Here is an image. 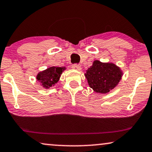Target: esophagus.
<instances>
[{"label": "esophagus", "instance_id": "34e87169", "mask_svg": "<svg viewBox=\"0 0 152 152\" xmlns=\"http://www.w3.org/2000/svg\"><path fill=\"white\" fill-rule=\"evenodd\" d=\"M72 69H76V70H80V69H81V67H80V66H79L77 64H72Z\"/></svg>", "mask_w": 152, "mask_h": 152}]
</instances>
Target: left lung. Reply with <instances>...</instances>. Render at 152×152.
<instances>
[{
    "label": "left lung",
    "mask_w": 152,
    "mask_h": 152,
    "mask_svg": "<svg viewBox=\"0 0 152 152\" xmlns=\"http://www.w3.org/2000/svg\"><path fill=\"white\" fill-rule=\"evenodd\" d=\"M122 74L120 68L116 64L94 60L85 76L88 85L94 92L106 94L117 86Z\"/></svg>",
    "instance_id": "1"
}]
</instances>
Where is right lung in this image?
<instances>
[{"label":"right lung","mask_w":152,"mask_h":152,"mask_svg":"<svg viewBox=\"0 0 152 152\" xmlns=\"http://www.w3.org/2000/svg\"><path fill=\"white\" fill-rule=\"evenodd\" d=\"M66 69L64 66H50L46 70L40 72L37 75V81L41 83V86L46 89L54 86L60 79V76L63 71Z\"/></svg>","instance_id":"right-lung-1"}]
</instances>
